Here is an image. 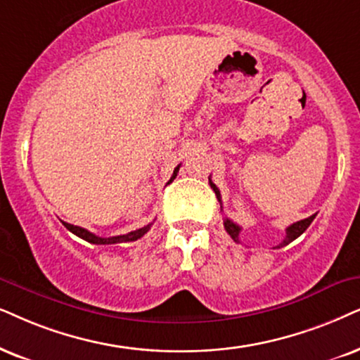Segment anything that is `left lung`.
<instances>
[{
	"mask_svg": "<svg viewBox=\"0 0 360 360\" xmlns=\"http://www.w3.org/2000/svg\"><path fill=\"white\" fill-rule=\"evenodd\" d=\"M209 184H211V188H212V191L214 193H216V195H217V201L221 202V193H219V189H217V186L212 183L211 181V177H209ZM222 204V202H221ZM222 207V206H221ZM314 217H316V214H312L311 217H306V219H302V221H297V222H294V224H290L288 229H285V238H284V240H282V243L279 244V245H276V249H279V248H282V245H288L289 243H292L294 239H297L299 236H301L304 231L307 229L309 226H311V222L314 221ZM224 229L227 231V234L231 236V238H233L236 243H239V233H240V227L238 226V224H234L233 221L231 219H224Z\"/></svg>",
	"mask_w": 360,
	"mask_h": 360,
	"instance_id": "1",
	"label": "left lung"
}]
</instances>
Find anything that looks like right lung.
<instances>
[{
  "instance_id": "1",
  "label": "right lung",
  "mask_w": 360,
  "mask_h": 360,
  "mask_svg": "<svg viewBox=\"0 0 360 360\" xmlns=\"http://www.w3.org/2000/svg\"><path fill=\"white\" fill-rule=\"evenodd\" d=\"M179 167H181V165L176 167L174 172H172V176H171L169 183H172V181H174V177L177 176V171H179ZM169 183H167V184H169ZM63 224H65V226H66V229H70L72 234H76V236H78V238H81V239L88 240V243H91V244H117V243H131V240H138L139 238H143V236L146 234L149 229H151V224H148V226L141 227V229L131 231V233H127V234L115 236V238H101V236H96V234L89 233V231H86V229H83V227H79V226L68 224V222H63Z\"/></svg>"
}]
</instances>
